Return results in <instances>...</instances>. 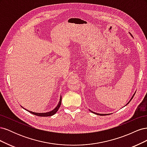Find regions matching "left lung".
<instances>
[{"mask_svg": "<svg viewBox=\"0 0 147 147\" xmlns=\"http://www.w3.org/2000/svg\"><path fill=\"white\" fill-rule=\"evenodd\" d=\"M135 94H136V93H134V95H133V96L132 97V98L131 99V100H130L129 101V102H128V103H127V104H129V102H130V101H131V100L132 99V98H133V97H134V96ZM96 114H97V115H101V116H104V115H105V114H99V113H96ZM105 115H106V114H105ZM107 115H108V114H107Z\"/></svg>", "mask_w": 147, "mask_h": 147, "instance_id": "1", "label": "left lung"}]
</instances>
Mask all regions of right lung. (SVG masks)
<instances>
[{
  "mask_svg": "<svg viewBox=\"0 0 147 147\" xmlns=\"http://www.w3.org/2000/svg\"><path fill=\"white\" fill-rule=\"evenodd\" d=\"M61 100H62V99H61V96L58 105H57L55 109H53L52 111H51V112H47V113H35V112H30V111H29L28 110H26L28 111V112H29L30 113L36 115V116H38V117H50V116H52V115H55L57 112L58 109H59L61 104Z\"/></svg>",
  "mask_w": 147,
  "mask_h": 147,
  "instance_id": "1",
  "label": "right lung"
}]
</instances>
